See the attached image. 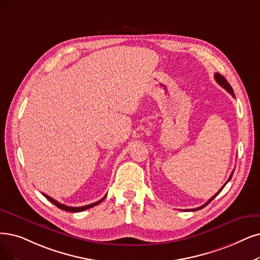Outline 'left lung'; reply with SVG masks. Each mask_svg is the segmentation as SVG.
<instances>
[{"label": "left lung", "instance_id": "obj_1", "mask_svg": "<svg viewBox=\"0 0 260 260\" xmlns=\"http://www.w3.org/2000/svg\"><path fill=\"white\" fill-rule=\"evenodd\" d=\"M214 79H215V81L217 82V84H219V85H221L224 89H226L228 92H230V94L233 96V97H235V94H234V90H233V88H232V86H231V84H230V83H228L227 82V80L222 76V75H220V74H217V72H216V74H214ZM233 174H234V171H233V173L231 174V176H230V178H228V180H227V182L228 181H230L231 179H232V177H233ZM226 182V183H227ZM226 183L222 186V189L219 191V192H217L216 194H214L212 197H211V199L208 201V202H207L206 204H204L203 206H201V207H199V208H195V209H185V211H196V210H200V209H202V208H204V207H206L207 205H208L211 201H213L214 199H215V196L217 195V194H219L222 190H223V188H224V186L226 185Z\"/></svg>", "mask_w": 260, "mask_h": 260}]
</instances>
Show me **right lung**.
<instances>
[{"label":"right lung","instance_id":"1","mask_svg":"<svg viewBox=\"0 0 260 260\" xmlns=\"http://www.w3.org/2000/svg\"><path fill=\"white\" fill-rule=\"evenodd\" d=\"M43 195L46 197V199H47L49 202H51L52 204H54V205L57 207V208H59V209H61V210H65V211H69V212H81V211H84V210H86V209H89V208H91V207H94V206L100 204L103 200H105V197L107 196V195H106L105 197H103L102 200H100V201H98V202H96V203H92V204H90V205L82 206V207H69V206H66V205H63V204L58 203L57 201L53 200V199H52V197L48 196L47 194H44V193H43Z\"/></svg>","mask_w":260,"mask_h":260}]
</instances>
